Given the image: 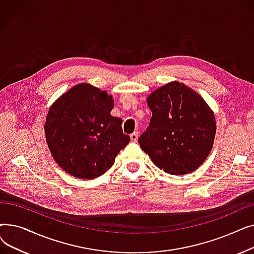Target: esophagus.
<instances>
[{"instance_id": "1", "label": "esophagus", "mask_w": 254, "mask_h": 254, "mask_svg": "<svg viewBox=\"0 0 254 254\" xmlns=\"http://www.w3.org/2000/svg\"><path fill=\"white\" fill-rule=\"evenodd\" d=\"M138 137H139V134H138L137 131L132 132V134L130 135V141L131 142H137L138 141Z\"/></svg>"}]
</instances>
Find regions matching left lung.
<instances>
[{"instance_id":"left-lung-1","label":"left lung","mask_w":254,"mask_h":254,"mask_svg":"<svg viewBox=\"0 0 254 254\" xmlns=\"http://www.w3.org/2000/svg\"><path fill=\"white\" fill-rule=\"evenodd\" d=\"M149 127L139 138L144 152L171 175L195 171L210 154L216 134L214 112L198 93L178 81L147 97Z\"/></svg>"}]
</instances>
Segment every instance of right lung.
Returning a JSON list of instances; mask_svg holds the SVG:
<instances>
[{"label":"right lung","instance_id":"right-lung-1","mask_svg":"<svg viewBox=\"0 0 254 254\" xmlns=\"http://www.w3.org/2000/svg\"><path fill=\"white\" fill-rule=\"evenodd\" d=\"M112 96L79 83L57 99L44 126L48 148L57 164L79 179L97 178L110 169L130 138L123 120L110 114Z\"/></svg>","mask_w":254,"mask_h":254}]
</instances>
